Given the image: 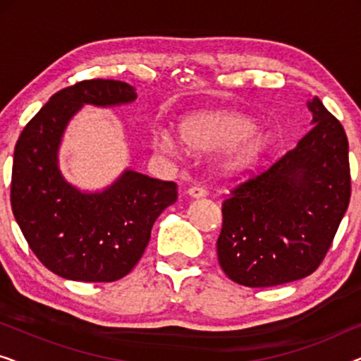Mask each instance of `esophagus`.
Here are the masks:
<instances>
[{
  "label": "esophagus",
  "mask_w": 361,
  "mask_h": 361,
  "mask_svg": "<svg viewBox=\"0 0 361 361\" xmlns=\"http://www.w3.org/2000/svg\"><path fill=\"white\" fill-rule=\"evenodd\" d=\"M187 194H189L190 197H205L207 195V190H205V187H202V185H192V187H189V190H187Z\"/></svg>",
  "instance_id": "obj_1"
}]
</instances>
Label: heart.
<instances>
[{
	"instance_id": "heart-1",
	"label": "heart",
	"mask_w": 361,
	"mask_h": 361,
	"mask_svg": "<svg viewBox=\"0 0 361 361\" xmlns=\"http://www.w3.org/2000/svg\"><path fill=\"white\" fill-rule=\"evenodd\" d=\"M255 121L235 113H197L180 121L182 141L195 151L212 152L225 149L221 167L228 172H245L263 159L271 146V137L255 131ZM152 147L161 154L172 156L179 151V140L174 133L156 130Z\"/></svg>"
}]
</instances>
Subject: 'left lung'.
Instances as JSON below:
<instances>
[{"label": "left lung", "mask_w": 361, "mask_h": 361, "mask_svg": "<svg viewBox=\"0 0 361 361\" xmlns=\"http://www.w3.org/2000/svg\"><path fill=\"white\" fill-rule=\"evenodd\" d=\"M309 108L314 126L298 146L236 182L221 202L216 255L224 273L241 286L271 288L312 274L347 212V135L319 98Z\"/></svg>", "instance_id": "left-lung-1"}]
</instances>
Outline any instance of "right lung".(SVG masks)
I'll return each instance as SVG.
<instances>
[{"instance_id":"add662e5","label":"right lung","mask_w":361,"mask_h":361,"mask_svg":"<svg viewBox=\"0 0 361 361\" xmlns=\"http://www.w3.org/2000/svg\"><path fill=\"white\" fill-rule=\"evenodd\" d=\"M136 98L131 85L92 78L62 88L24 126L14 147L11 209L29 248L54 274L83 283H113L145 253L177 184L126 171L102 194H82L62 179L57 147L83 103L98 106Z\"/></svg>"}]
</instances>
